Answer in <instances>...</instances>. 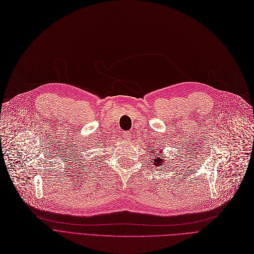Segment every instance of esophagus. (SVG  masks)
I'll return each instance as SVG.
<instances>
[{
    "label": "esophagus",
    "instance_id": "34e87169",
    "mask_svg": "<svg viewBox=\"0 0 254 254\" xmlns=\"http://www.w3.org/2000/svg\"><path fill=\"white\" fill-rule=\"evenodd\" d=\"M124 138H125L126 140H130V138H131V134H130V132H126V133H125V136H124Z\"/></svg>",
    "mask_w": 254,
    "mask_h": 254
}]
</instances>
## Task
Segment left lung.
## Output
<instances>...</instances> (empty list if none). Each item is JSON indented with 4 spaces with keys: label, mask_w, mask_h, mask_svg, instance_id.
Masks as SVG:
<instances>
[{
    "label": "left lung",
    "mask_w": 254,
    "mask_h": 254,
    "mask_svg": "<svg viewBox=\"0 0 254 254\" xmlns=\"http://www.w3.org/2000/svg\"><path fill=\"white\" fill-rule=\"evenodd\" d=\"M150 150H152V151H155L153 148H151ZM151 153H153V152H151ZM163 158H164V156H162V155H155V159H154V164L156 165V166H158V167H162V165H163V163H164V160H163Z\"/></svg>",
    "instance_id": "8db88e82"
}]
</instances>
